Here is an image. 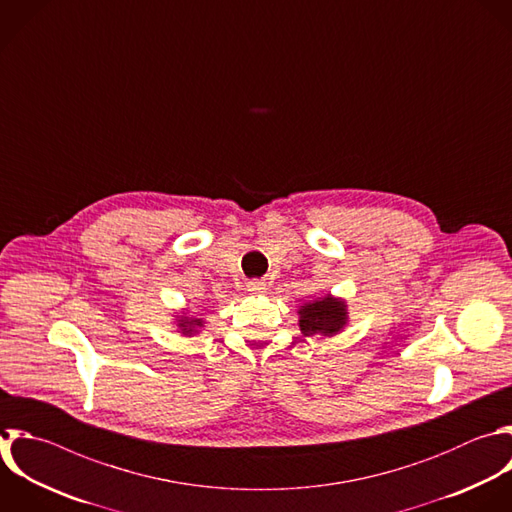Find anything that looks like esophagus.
Segmentation results:
<instances>
[{
	"label": "esophagus",
	"instance_id": "34e87169",
	"mask_svg": "<svg viewBox=\"0 0 512 512\" xmlns=\"http://www.w3.org/2000/svg\"><path fill=\"white\" fill-rule=\"evenodd\" d=\"M246 288H248V292H250V294L260 296V294H264V292H266V282H262V280H250V282L246 284Z\"/></svg>",
	"mask_w": 512,
	"mask_h": 512
}]
</instances>
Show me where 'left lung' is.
<instances>
[{
	"label": "left lung",
	"mask_w": 512,
	"mask_h": 512,
	"mask_svg": "<svg viewBox=\"0 0 512 512\" xmlns=\"http://www.w3.org/2000/svg\"><path fill=\"white\" fill-rule=\"evenodd\" d=\"M298 324L304 336H336L348 324V306L342 298L326 294L300 306Z\"/></svg>",
	"instance_id": "8db88e82"
}]
</instances>
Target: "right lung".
Wrapping results in <instances>:
<instances>
[{
	"label": "right lung",
	"instance_id": "obj_1",
	"mask_svg": "<svg viewBox=\"0 0 512 512\" xmlns=\"http://www.w3.org/2000/svg\"><path fill=\"white\" fill-rule=\"evenodd\" d=\"M176 326H178V332L182 336H194L204 326V320L188 316V314H182V316H176Z\"/></svg>",
	"mask_w": 512,
	"mask_h": 512
}]
</instances>
